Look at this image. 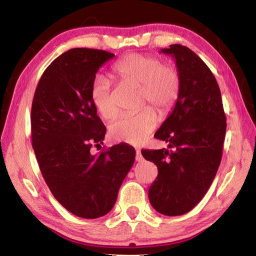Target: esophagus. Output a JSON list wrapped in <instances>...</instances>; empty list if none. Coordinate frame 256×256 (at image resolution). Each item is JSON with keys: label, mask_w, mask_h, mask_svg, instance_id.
<instances>
[{"label": "esophagus", "mask_w": 256, "mask_h": 256, "mask_svg": "<svg viewBox=\"0 0 256 256\" xmlns=\"http://www.w3.org/2000/svg\"><path fill=\"white\" fill-rule=\"evenodd\" d=\"M136 162H138L144 160V157H142V154H141V152L138 150L136 151Z\"/></svg>", "instance_id": "esophagus-1"}]
</instances>
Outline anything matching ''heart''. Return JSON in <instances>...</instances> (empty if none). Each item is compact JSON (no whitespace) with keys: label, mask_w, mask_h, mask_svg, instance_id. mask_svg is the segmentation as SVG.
Here are the masks:
<instances>
[{"label":"heart","mask_w":256,"mask_h":256,"mask_svg":"<svg viewBox=\"0 0 256 256\" xmlns=\"http://www.w3.org/2000/svg\"><path fill=\"white\" fill-rule=\"evenodd\" d=\"M115 78L124 84L140 86L141 104H150L160 115H167L175 106L180 92V76L172 64H162L154 55L132 53L118 60L112 66ZM90 97L102 118L110 120L118 114L110 82L96 76L90 89ZM157 115L146 107L136 115H123L110 126V136L116 141L141 144L157 126Z\"/></svg>","instance_id":"1"}]
</instances>
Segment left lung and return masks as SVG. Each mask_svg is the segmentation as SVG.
Returning a JSON list of instances; mask_svg holds the SVG:
<instances>
[{
  "label": "left lung",
  "instance_id": "left-lung-1",
  "mask_svg": "<svg viewBox=\"0 0 256 256\" xmlns=\"http://www.w3.org/2000/svg\"><path fill=\"white\" fill-rule=\"evenodd\" d=\"M176 60L180 92L174 110L154 134L168 148L141 151L158 168L149 200L164 216L188 212L206 196L222 157L226 115L214 73L188 47L162 48Z\"/></svg>",
  "mask_w": 256,
  "mask_h": 256
}]
</instances>
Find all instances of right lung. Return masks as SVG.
Wrapping results in <instances>:
<instances>
[{
  "mask_svg": "<svg viewBox=\"0 0 256 256\" xmlns=\"http://www.w3.org/2000/svg\"><path fill=\"white\" fill-rule=\"evenodd\" d=\"M110 52L72 48L42 73L32 106V141L42 175L68 211L86 219L107 214L136 159L133 146L120 144L92 154L106 128L90 97L96 73Z\"/></svg>",
  "mask_w": 256,
  "mask_h": 256,
  "instance_id": "add662e5",
  "label": "right lung"
}]
</instances>
